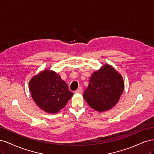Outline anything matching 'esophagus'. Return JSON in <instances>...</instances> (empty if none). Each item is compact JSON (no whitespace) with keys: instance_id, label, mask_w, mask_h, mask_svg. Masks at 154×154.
Returning a JSON list of instances; mask_svg holds the SVG:
<instances>
[{"instance_id":"esophagus-1","label":"esophagus","mask_w":154,"mask_h":154,"mask_svg":"<svg viewBox=\"0 0 154 154\" xmlns=\"http://www.w3.org/2000/svg\"><path fill=\"white\" fill-rule=\"evenodd\" d=\"M82 88L80 87V88H78V89L75 91V92L76 93H78V94H82Z\"/></svg>"}]
</instances>
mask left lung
<instances>
[{"instance_id":"left-lung-1","label":"left lung","mask_w":154,"mask_h":154,"mask_svg":"<svg viewBox=\"0 0 154 154\" xmlns=\"http://www.w3.org/2000/svg\"><path fill=\"white\" fill-rule=\"evenodd\" d=\"M123 90L122 74L109 64H105L92 74L83 97L92 109L105 112L118 103Z\"/></svg>"}]
</instances>
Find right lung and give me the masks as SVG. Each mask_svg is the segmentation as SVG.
Masks as SVG:
<instances>
[{"instance_id": "obj_1", "label": "right lung", "mask_w": 154, "mask_h": 154, "mask_svg": "<svg viewBox=\"0 0 154 154\" xmlns=\"http://www.w3.org/2000/svg\"><path fill=\"white\" fill-rule=\"evenodd\" d=\"M29 87L36 105L50 114L62 109L73 96L60 74L48 69L31 78Z\"/></svg>"}]
</instances>
